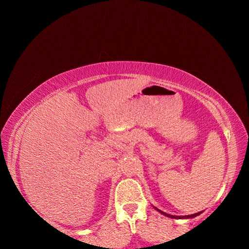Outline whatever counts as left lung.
<instances>
[{
	"instance_id": "left-lung-1",
	"label": "left lung",
	"mask_w": 249,
	"mask_h": 249,
	"mask_svg": "<svg viewBox=\"0 0 249 249\" xmlns=\"http://www.w3.org/2000/svg\"><path fill=\"white\" fill-rule=\"evenodd\" d=\"M159 212L162 213V214H165V215L169 216V217H177V218H190V217H195L196 215H199V213H196V214H192V215H187V216H174V215H169V214H167V213H163V212H161V211H159Z\"/></svg>"
}]
</instances>
